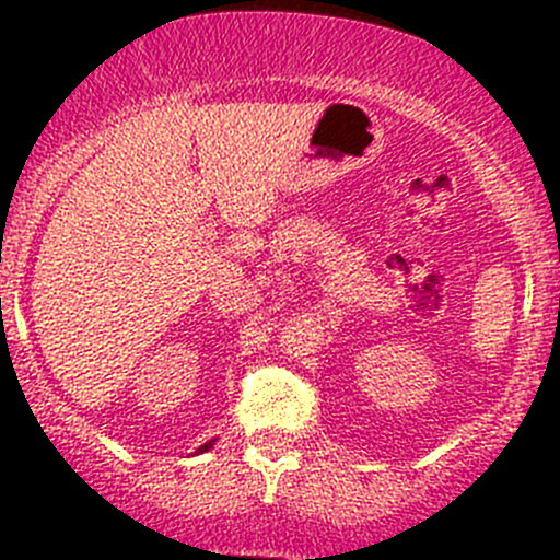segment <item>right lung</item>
Listing matches in <instances>:
<instances>
[{"label":"right lung","instance_id":"obj_1","mask_svg":"<svg viewBox=\"0 0 560 560\" xmlns=\"http://www.w3.org/2000/svg\"><path fill=\"white\" fill-rule=\"evenodd\" d=\"M208 447H211V442H208V444H202V447H200V453H206Z\"/></svg>","mask_w":560,"mask_h":560}]
</instances>
